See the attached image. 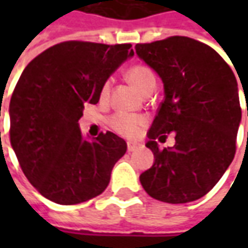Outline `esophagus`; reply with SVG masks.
<instances>
[{"instance_id":"1","label":"esophagus","mask_w":248,"mask_h":248,"mask_svg":"<svg viewBox=\"0 0 248 248\" xmlns=\"http://www.w3.org/2000/svg\"><path fill=\"white\" fill-rule=\"evenodd\" d=\"M138 147H140V145H137V143H131V142L127 143V151H130V153H131V151H135Z\"/></svg>"}]
</instances>
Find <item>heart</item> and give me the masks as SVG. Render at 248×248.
I'll return each instance as SVG.
<instances>
[{"instance_id":"heart-1","label":"heart","mask_w":248,"mask_h":248,"mask_svg":"<svg viewBox=\"0 0 248 248\" xmlns=\"http://www.w3.org/2000/svg\"><path fill=\"white\" fill-rule=\"evenodd\" d=\"M126 77L143 94L153 90L154 86H155L154 71L151 70L149 66L143 65V63H137V65L130 66L129 70L126 73ZM110 89H111V79H106L102 83L101 90H99V98L101 99H108V94H110ZM108 124H110V127L117 134L126 137V138H134V137L138 135L140 130L145 126L146 119L142 115L117 113L108 119Z\"/></svg>"}]
</instances>
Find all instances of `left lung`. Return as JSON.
<instances>
[{"mask_svg":"<svg viewBox=\"0 0 248 248\" xmlns=\"http://www.w3.org/2000/svg\"><path fill=\"white\" fill-rule=\"evenodd\" d=\"M135 51L165 86L146 143L155 162L140 174V183L161 202L197 201L234 159L242 118L236 78L213 47L188 37L137 44ZM172 131L176 145L161 151L156 140L164 141Z\"/></svg>","mask_w":248,"mask_h":248,"instance_id":"left-lung-1","label":"left lung"}]
</instances>
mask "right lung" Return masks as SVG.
<instances>
[{
  "mask_svg": "<svg viewBox=\"0 0 248 248\" xmlns=\"http://www.w3.org/2000/svg\"><path fill=\"white\" fill-rule=\"evenodd\" d=\"M134 56L131 44L66 41L25 67L10 99V143L41 195L58 204L86 202L105 191L126 142L111 131L83 140L78 121L95 105L108 76Z\"/></svg>",
  "mask_w": 248,
  "mask_h": 248,
  "instance_id": "obj_1",
  "label": "right lung"
}]
</instances>
